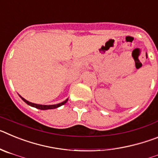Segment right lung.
<instances>
[{
	"instance_id": "add662e5",
	"label": "right lung",
	"mask_w": 158,
	"mask_h": 158,
	"mask_svg": "<svg viewBox=\"0 0 158 158\" xmlns=\"http://www.w3.org/2000/svg\"><path fill=\"white\" fill-rule=\"evenodd\" d=\"M20 98H21L22 100H23V101L26 103V104H28V105L31 106V107H35V108H38V109H40V110L54 109V108H57V107H60V106L63 105V104H65V103L68 101V99H66L65 101L62 102V103H60V104H53V105H42V104H34V103H31V102L27 101V100H25L24 98H23V97H21V96H20Z\"/></svg>"
}]
</instances>
